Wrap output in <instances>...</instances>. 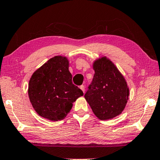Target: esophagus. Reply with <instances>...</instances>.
Wrapping results in <instances>:
<instances>
[{"instance_id": "1", "label": "esophagus", "mask_w": 160, "mask_h": 160, "mask_svg": "<svg viewBox=\"0 0 160 160\" xmlns=\"http://www.w3.org/2000/svg\"><path fill=\"white\" fill-rule=\"evenodd\" d=\"M80 88L81 90H82L83 92H85V86H84V85H81V86L80 87Z\"/></svg>"}]
</instances>
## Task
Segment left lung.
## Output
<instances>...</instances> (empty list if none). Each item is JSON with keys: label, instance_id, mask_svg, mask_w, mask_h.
I'll return each mask as SVG.
<instances>
[{"label": "left lung", "instance_id": "8db88e82", "mask_svg": "<svg viewBox=\"0 0 160 160\" xmlns=\"http://www.w3.org/2000/svg\"><path fill=\"white\" fill-rule=\"evenodd\" d=\"M95 74L85 98L101 120H108L122 113L127 103L129 89L122 74L106 57L92 64Z\"/></svg>", "mask_w": 160, "mask_h": 160}]
</instances>
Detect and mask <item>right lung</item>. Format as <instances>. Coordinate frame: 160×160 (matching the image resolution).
I'll list each match as a JSON object with an SVG mask.
<instances>
[{
    "mask_svg": "<svg viewBox=\"0 0 160 160\" xmlns=\"http://www.w3.org/2000/svg\"><path fill=\"white\" fill-rule=\"evenodd\" d=\"M28 94L40 116L57 121L66 117L72 103L83 92L72 82L68 59L59 55L49 59L33 73Z\"/></svg>",
    "mask_w": 160,
    "mask_h": 160,
    "instance_id": "obj_1",
    "label": "right lung"
}]
</instances>
